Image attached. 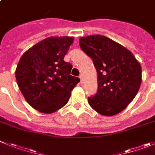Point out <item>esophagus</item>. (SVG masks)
I'll return each instance as SVG.
<instances>
[{
	"label": "esophagus",
	"mask_w": 155,
	"mask_h": 155,
	"mask_svg": "<svg viewBox=\"0 0 155 155\" xmlns=\"http://www.w3.org/2000/svg\"><path fill=\"white\" fill-rule=\"evenodd\" d=\"M79 78H80V80H81V84H83V83H84V80H83V76H82L81 74L80 76H79Z\"/></svg>",
	"instance_id": "1"
}]
</instances>
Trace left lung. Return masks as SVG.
<instances>
[{"label": "left lung", "mask_w": 155, "mask_h": 155, "mask_svg": "<svg viewBox=\"0 0 155 155\" xmlns=\"http://www.w3.org/2000/svg\"><path fill=\"white\" fill-rule=\"evenodd\" d=\"M81 50L92 59L97 73V91L87 97L91 107L102 115L124 110L141 84V68L127 48L102 35L79 40Z\"/></svg>", "instance_id": "1"}]
</instances>
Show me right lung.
<instances>
[{
	"label": "right lung",
	"mask_w": 155,
	"mask_h": 155,
	"mask_svg": "<svg viewBox=\"0 0 155 155\" xmlns=\"http://www.w3.org/2000/svg\"><path fill=\"white\" fill-rule=\"evenodd\" d=\"M72 37H51L36 44L20 59L15 76L30 105L40 112L53 113L68 103L79 78L70 74L71 64L64 61Z\"/></svg>",
	"instance_id": "right-lung-1"
}]
</instances>
